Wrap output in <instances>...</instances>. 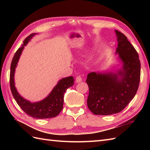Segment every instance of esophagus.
<instances>
[{"label": "esophagus", "instance_id": "obj_1", "mask_svg": "<svg viewBox=\"0 0 150 150\" xmlns=\"http://www.w3.org/2000/svg\"><path fill=\"white\" fill-rule=\"evenodd\" d=\"M81 81H82V78H81V77L79 76H77L76 78V82L78 83L81 82Z\"/></svg>", "mask_w": 150, "mask_h": 150}]
</instances>
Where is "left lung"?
<instances>
[{
    "label": "left lung",
    "instance_id": "obj_1",
    "mask_svg": "<svg viewBox=\"0 0 150 150\" xmlns=\"http://www.w3.org/2000/svg\"><path fill=\"white\" fill-rule=\"evenodd\" d=\"M117 47L122 66L116 73L95 72L88 74L87 100L89 110L96 115L121 112L132 100L140 81L141 64L137 51L123 34L116 30Z\"/></svg>",
    "mask_w": 150,
    "mask_h": 150
}]
</instances>
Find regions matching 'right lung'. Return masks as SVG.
<instances>
[{
  "label": "right lung",
  "instance_id": "1",
  "mask_svg": "<svg viewBox=\"0 0 150 150\" xmlns=\"http://www.w3.org/2000/svg\"><path fill=\"white\" fill-rule=\"evenodd\" d=\"M35 34V33L31 34L25 39L23 41L24 44L18 49L12 59L10 72L11 90L18 105L27 115L36 119L51 118L57 116L62 110L64 93L67 88L74 84V78L72 76H69L59 81L51 93L43 100L39 102L31 103L22 98L18 93L14 83L16 67L24 46Z\"/></svg>",
  "mask_w": 150,
  "mask_h": 150
}]
</instances>
